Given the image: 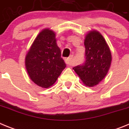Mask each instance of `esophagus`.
I'll list each match as a JSON object with an SVG mask.
<instances>
[{
  "mask_svg": "<svg viewBox=\"0 0 129 129\" xmlns=\"http://www.w3.org/2000/svg\"><path fill=\"white\" fill-rule=\"evenodd\" d=\"M72 57H68V59H67L65 60L66 63H67V65H72Z\"/></svg>",
  "mask_w": 129,
  "mask_h": 129,
  "instance_id": "esophagus-1",
  "label": "esophagus"
}]
</instances>
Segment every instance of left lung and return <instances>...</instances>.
Segmentation results:
<instances>
[{
	"label": "left lung",
	"instance_id": "left-lung-1",
	"mask_svg": "<svg viewBox=\"0 0 129 129\" xmlns=\"http://www.w3.org/2000/svg\"><path fill=\"white\" fill-rule=\"evenodd\" d=\"M86 61L83 65L73 68L88 87L98 85L108 74L112 62V54L103 36L95 29L86 34L84 41Z\"/></svg>",
	"mask_w": 129,
	"mask_h": 129
}]
</instances>
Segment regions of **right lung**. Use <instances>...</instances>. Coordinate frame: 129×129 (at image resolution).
Returning a JSON list of instances; mask_svg holds the SVG:
<instances>
[{"label": "right lung", "mask_w": 129, "mask_h": 129, "mask_svg": "<svg viewBox=\"0 0 129 129\" xmlns=\"http://www.w3.org/2000/svg\"><path fill=\"white\" fill-rule=\"evenodd\" d=\"M56 35L50 28L39 33L25 57V67L31 80L47 88L57 80L66 64L57 44Z\"/></svg>", "instance_id": "right-lung-1"}]
</instances>
